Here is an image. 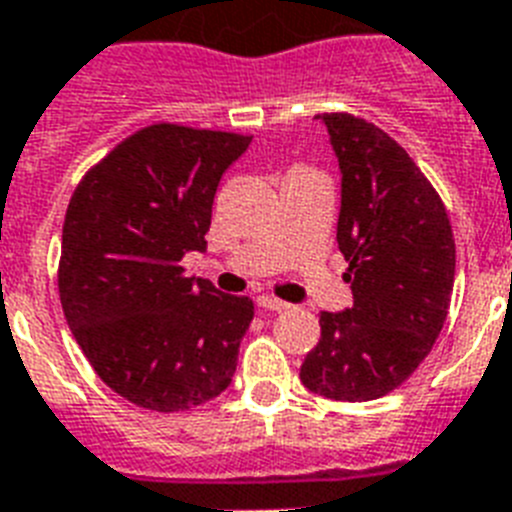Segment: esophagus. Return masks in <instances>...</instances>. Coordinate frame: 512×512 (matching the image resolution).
I'll use <instances>...</instances> for the list:
<instances>
[{"mask_svg": "<svg viewBox=\"0 0 512 512\" xmlns=\"http://www.w3.org/2000/svg\"><path fill=\"white\" fill-rule=\"evenodd\" d=\"M257 305L265 307V310H273V313H281V310H286V302L284 299H276V297H270V294H263V297H257Z\"/></svg>", "mask_w": 512, "mask_h": 512, "instance_id": "34e87169", "label": "esophagus"}]
</instances>
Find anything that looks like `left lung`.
Segmentation results:
<instances>
[{
    "mask_svg": "<svg viewBox=\"0 0 512 512\" xmlns=\"http://www.w3.org/2000/svg\"><path fill=\"white\" fill-rule=\"evenodd\" d=\"M342 168V249L352 307L321 313V339L299 368L328 400L368 402L394 392L426 360L455 284L452 226L431 181L381 128L323 112Z\"/></svg>",
    "mask_w": 512,
    "mask_h": 512,
    "instance_id": "8db88e82",
    "label": "left lung"
}]
</instances>
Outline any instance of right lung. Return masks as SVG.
Instances as JSON below:
<instances>
[{"label": "right lung", "mask_w": 512, "mask_h": 512, "mask_svg": "<svg viewBox=\"0 0 512 512\" xmlns=\"http://www.w3.org/2000/svg\"><path fill=\"white\" fill-rule=\"evenodd\" d=\"M252 136L155 123L81 178L57 270L65 321L123 400L178 413L218 397L236 371L255 305L184 276L205 252L220 176Z\"/></svg>", "instance_id": "right-lung-1"}]
</instances>
